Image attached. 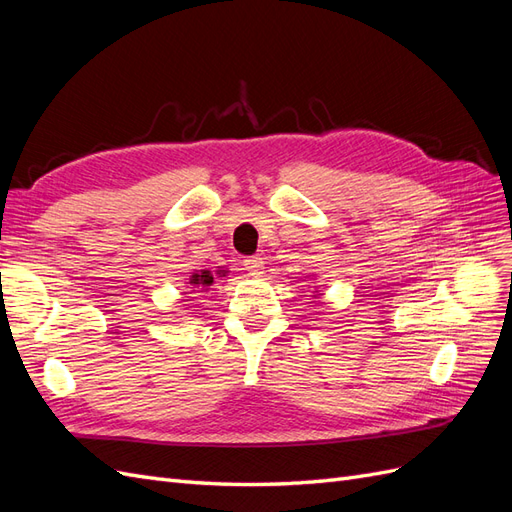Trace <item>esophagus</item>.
<instances>
[{
  "mask_svg": "<svg viewBox=\"0 0 512 512\" xmlns=\"http://www.w3.org/2000/svg\"><path fill=\"white\" fill-rule=\"evenodd\" d=\"M243 267H245V271L250 273V275L260 277L262 271H265V260H262L260 256H250V258L243 260Z\"/></svg>",
  "mask_w": 512,
  "mask_h": 512,
  "instance_id": "obj_1",
  "label": "esophagus"
}]
</instances>
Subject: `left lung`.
Here are the masks:
<instances>
[{
    "label": "left lung",
    "instance_id": "1",
    "mask_svg": "<svg viewBox=\"0 0 512 512\" xmlns=\"http://www.w3.org/2000/svg\"><path fill=\"white\" fill-rule=\"evenodd\" d=\"M316 292H318V290H316V286H314V294H316Z\"/></svg>",
    "mask_w": 512,
    "mask_h": 512
}]
</instances>
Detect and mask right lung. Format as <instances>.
Here are the masks:
<instances>
[{
	"label": "right lung",
	"mask_w": 512,
	"mask_h": 512,
	"mask_svg": "<svg viewBox=\"0 0 512 512\" xmlns=\"http://www.w3.org/2000/svg\"><path fill=\"white\" fill-rule=\"evenodd\" d=\"M226 269H222V267H218V271L215 273H211L209 269H200V271H194L190 277H188V292H185V297L188 299H183V301H194L196 299V294H200V292H207L209 290V286H213V282H215V277H226Z\"/></svg>",
	"instance_id": "right-lung-1"
}]
</instances>
